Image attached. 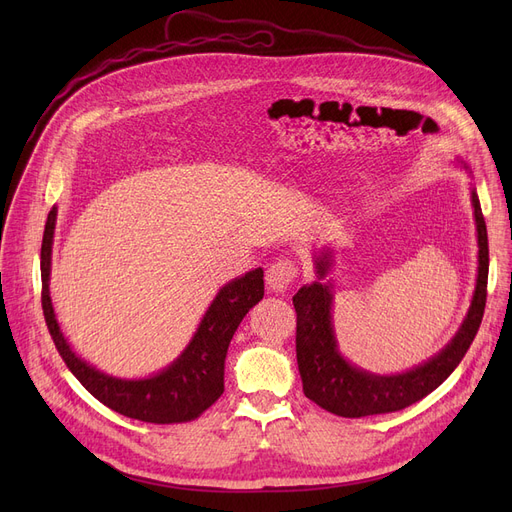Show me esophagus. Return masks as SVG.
Here are the masks:
<instances>
[{
  "instance_id": "obj_1",
  "label": "esophagus",
  "mask_w": 512,
  "mask_h": 512,
  "mask_svg": "<svg viewBox=\"0 0 512 512\" xmlns=\"http://www.w3.org/2000/svg\"><path fill=\"white\" fill-rule=\"evenodd\" d=\"M297 265H294L290 259H278L270 267H267L265 282L270 286L272 292H284L292 280L297 278Z\"/></svg>"
}]
</instances>
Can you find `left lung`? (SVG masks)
<instances>
[{"label":"left lung","instance_id":"obj_1","mask_svg":"<svg viewBox=\"0 0 512 512\" xmlns=\"http://www.w3.org/2000/svg\"><path fill=\"white\" fill-rule=\"evenodd\" d=\"M459 161V159H456ZM461 168L471 176L465 161ZM471 205L477 230V278L471 305L459 330L440 353L400 373H373L348 361L334 330V284L328 274L334 263V251L324 247L313 255L315 282L305 284L292 297L297 309V363L303 380V392L321 409L338 417H367L405 409L434 392L461 363L479 330L486 309L488 288V230L483 220L475 186L471 184Z\"/></svg>","mask_w":512,"mask_h":512}]
</instances>
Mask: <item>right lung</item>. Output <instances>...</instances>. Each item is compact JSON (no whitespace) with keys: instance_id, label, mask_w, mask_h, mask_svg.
I'll list each match as a JSON object with an SVG mask.
<instances>
[{"instance_id":"1","label":"right lung","mask_w":512,"mask_h":512,"mask_svg":"<svg viewBox=\"0 0 512 512\" xmlns=\"http://www.w3.org/2000/svg\"><path fill=\"white\" fill-rule=\"evenodd\" d=\"M56 220L58 207L53 205L47 215L41 245V303L49 334L74 378L105 407L130 419L145 423H182L199 417L222 396L230 340L242 317L263 299L261 267L226 282L218 290L201 317L197 332L168 367L147 378H116L74 353L53 311L49 278Z\"/></svg>"}]
</instances>
